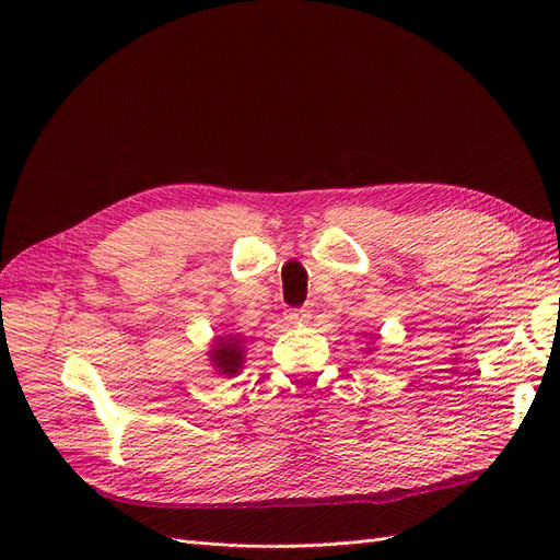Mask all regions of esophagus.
Masks as SVG:
<instances>
[{"mask_svg":"<svg viewBox=\"0 0 560 560\" xmlns=\"http://www.w3.org/2000/svg\"><path fill=\"white\" fill-rule=\"evenodd\" d=\"M284 317L292 322V325H306L311 319V311L308 308H290L284 313Z\"/></svg>","mask_w":560,"mask_h":560,"instance_id":"1","label":"esophagus"}]
</instances>
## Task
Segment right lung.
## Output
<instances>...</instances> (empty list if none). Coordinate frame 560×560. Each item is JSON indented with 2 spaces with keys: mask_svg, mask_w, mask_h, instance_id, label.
Here are the masks:
<instances>
[{
  "mask_svg": "<svg viewBox=\"0 0 560 560\" xmlns=\"http://www.w3.org/2000/svg\"><path fill=\"white\" fill-rule=\"evenodd\" d=\"M210 362L219 376L241 374L245 362V341L241 336H217L210 350Z\"/></svg>",
  "mask_w": 560,
  "mask_h": 560,
  "instance_id": "1",
  "label": "right lung"
}]
</instances>
